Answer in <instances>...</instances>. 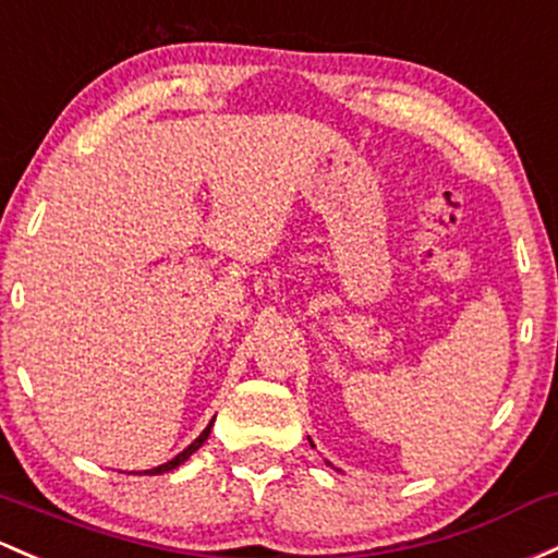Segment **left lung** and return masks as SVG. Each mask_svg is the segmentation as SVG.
Here are the masks:
<instances>
[{"instance_id": "left-lung-1", "label": "left lung", "mask_w": 558, "mask_h": 558, "mask_svg": "<svg viewBox=\"0 0 558 558\" xmlns=\"http://www.w3.org/2000/svg\"><path fill=\"white\" fill-rule=\"evenodd\" d=\"M326 465H328V462H326Z\"/></svg>"}]
</instances>
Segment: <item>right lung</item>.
<instances>
[{
	"instance_id": "add662e5",
	"label": "right lung",
	"mask_w": 558,
	"mask_h": 558,
	"mask_svg": "<svg viewBox=\"0 0 558 558\" xmlns=\"http://www.w3.org/2000/svg\"><path fill=\"white\" fill-rule=\"evenodd\" d=\"M210 427H214V422H210V425H208V427H205V430L201 433V436H197V438H195V441H192V444H190V447H186L184 451H179V454H175V457H173V460L162 462V465L151 468V471H144V473H146V476H160V473H168V471H173V468L184 465V462H186V460H190V457H192V454H195V451H197V449H201L205 441H208V436H210Z\"/></svg>"
}]
</instances>
